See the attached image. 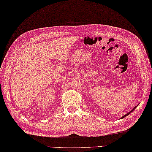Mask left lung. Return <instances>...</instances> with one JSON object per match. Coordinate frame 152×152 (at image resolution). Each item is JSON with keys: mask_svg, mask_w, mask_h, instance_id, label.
Masks as SVG:
<instances>
[{"mask_svg": "<svg viewBox=\"0 0 152 152\" xmlns=\"http://www.w3.org/2000/svg\"><path fill=\"white\" fill-rule=\"evenodd\" d=\"M137 106H134V107L133 108V110H131V112H129V113H127V114H125V115H124V116H122V117H121V118H125V117H126V116H127V115H128L129 114H131V113L132 112H133V110H134L135 109V108H136V107H137Z\"/></svg>", "mask_w": 152, "mask_h": 152, "instance_id": "left-lung-1", "label": "left lung"}]
</instances>
